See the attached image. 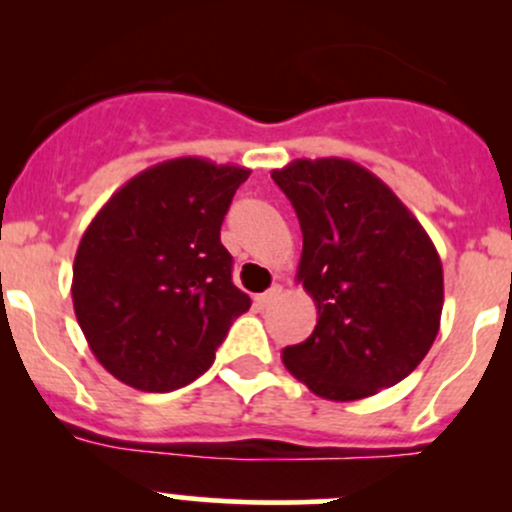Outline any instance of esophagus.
<instances>
[{
	"instance_id": "1",
	"label": "esophagus",
	"mask_w": 512,
	"mask_h": 512,
	"mask_svg": "<svg viewBox=\"0 0 512 512\" xmlns=\"http://www.w3.org/2000/svg\"><path fill=\"white\" fill-rule=\"evenodd\" d=\"M280 294H282V287H280V285H275V287L267 289V292L257 294V297H255V304H257V307H260V309H265V307H270V304L275 302V299L280 297Z\"/></svg>"
}]
</instances>
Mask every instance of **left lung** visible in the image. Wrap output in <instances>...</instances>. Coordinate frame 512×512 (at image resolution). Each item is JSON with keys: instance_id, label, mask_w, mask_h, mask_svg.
I'll list each match as a JSON object with an SVG mask.
<instances>
[{"instance_id": "obj_1", "label": "left lung", "mask_w": 512, "mask_h": 512, "mask_svg": "<svg viewBox=\"0 0 512 512\" xmlns=\"http://www.w3.org/2000/svg\"><path fill=\"white\" fill-rule=\"evenodd\" d=\"M302 227L297 282L317 327L282 349L294 379L329 401L379 394L411 374L441 327L436 245L394 190L347 158L272 170Z\"/></svg>"}]
</instances>
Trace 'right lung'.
<instances>
[{"mask_svg":"<svg viewBox=\"0 0 512 512\" xmlns=\"http://www.w3.org/2000/svg\"><path fill=\"white\" fill-rule=\"evenodd\" d=\"M250 168L185 156L133 175L86 227L74 312L103 369L138 391L180 389L210 369L250 309L220 242Z\"/></svg>","mask_w":512,"mask_h":512,"instance_id":"obj_1","label":"right lung"}]
</instances>
